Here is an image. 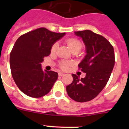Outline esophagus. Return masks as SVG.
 I'll return each instance as SVG.
<instances>
[{
	"mask_svg": "<svg viewBox=\"0 0 129 129\" xmlns=\"http://www.w3.org/2000/svg\"><path fill=\"white\" fill-rule=\"evenodd\" d=\"M59 74V76H64V74L63 72H59V74Z\"/></svg>",
	"mask_w": 129,
	"mask_h": 129,
	"instance_id": "esophagus-1",
	"label": "esophagus"
}]
</instances>
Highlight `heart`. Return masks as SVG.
I'll list each match as a JSON object with an SVG mask.
<instances>
[{"label": "heart", "mask_w": 129, "mask_h": 129, "mask_svg": "<svg viewBox=\"0 0 129 129\" xmlns=\"http://www.w3.org/2000/svg\"><path fill=\"white\" fill-rule=\"evenodd\" d=\"M67 44L69 48L71 50L72 52H79L83 48V43L79 39L76 38H70L67 40ZM58 44L57 43H55L51 47V52H55L57 48ZM69 65V62L65 61H62L60 62V67L62 69H67Z\"/></svg>", "instance_id": "b5f03b06"}]
</instances>
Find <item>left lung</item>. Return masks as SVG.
<instances>
[{
    "instance_id": "8db88e82",
    "label": "left lung",
    "mask_w": 129,
    "mask_h": 129,
    "mask_svg": "<svg viewBox=\"0 0 129 129\" xmlns=\"http://www.w3.org/2000/svg\"><path fill=\"white\" fill-rule=\"evenodd\" d=\"M75 34L81 37L86 46V55L78 65L86 76L79 79L72 74L73 81L67 86V92L73 100L83 103L95 98L107 85L114 67V51L108 40L92 31H78Z\"/></svg>"
}]
</instances>
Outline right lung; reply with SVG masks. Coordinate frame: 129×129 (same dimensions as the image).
Instances as JSON below:
<instances>
[{
    "label": "right lung",
    "mask_w": 129,
    "mask_h": 129,
    "mask_svg": "<svg viewBox=\"0 0 129 129\" xmlns=\"http://www.w3.org/2000/svg\"><path fill=\"white\" fill-rule=\"evenodd\" d=\"M64 35L40 28L23 34L16 41L10 53V68L13 80L24 94L37 98L51 90L58 74L43 71L41 62L50 55L53 44Z\"/></svg>",
    "instance_id": "1"
}]
</instances>
